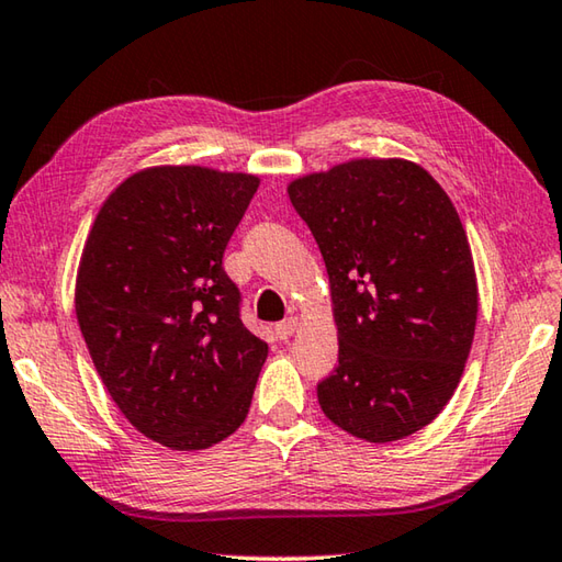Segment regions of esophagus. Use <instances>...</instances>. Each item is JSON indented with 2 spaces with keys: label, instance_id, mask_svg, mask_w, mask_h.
<instances>
[{
  "label": "esophagus",
  "instance_id": "34e87169",
  "mask_svg": "<svg viewBox=\"0 0 562 562\" xmlns=\"http://www.w3.org/2000/svg\"><path fill=\"white\" fill-rule=\"evenodd\" d=\"M295 327H299V321L295 317H285L277 327H273V333H277L279 340H289V337L295 333Z\"/></svg>",
  "mask_w": 562,
  "mask_h": 562
}]
</instances>
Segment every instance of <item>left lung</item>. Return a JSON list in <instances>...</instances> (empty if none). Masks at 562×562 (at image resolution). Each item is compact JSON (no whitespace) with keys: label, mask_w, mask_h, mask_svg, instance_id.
<instances>
[{"label":"left lung","mask_w":562,"mask_h":562,"mask_svg":"<svg viewBox=\"0 0 562 562\" xmlns=\"http://www.w3.org/2000/svg\"><path fill=\"white\" fill-rule=\"evenodd\" d=\"M330 277L337 367L327 418L369 442L411 436L460 384L477 325V277L458 210L426 168L359 158L289 186Z\"/></svg>","instance_id":"left-lung-1"}]
</instances>
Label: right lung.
<instances>
[{
	"mask_svg": "<svg viewBox=\"0 0 562 562\" xmlns=\"http://www.w3.org/2000/svg\"><path fill=\"white\" fill-rule=\"evenodd\" d=\"M259 178L146 168L114 190L85 241L76 313L124 418L171 450H203L245 423L269 347L241 323L222 267Z\"/></svg>",
	"mask_w": 562,
	"mask_h": 562,
	"instance_id": "right-lung-1",
	"label": "right lung"
}]
</instances>
